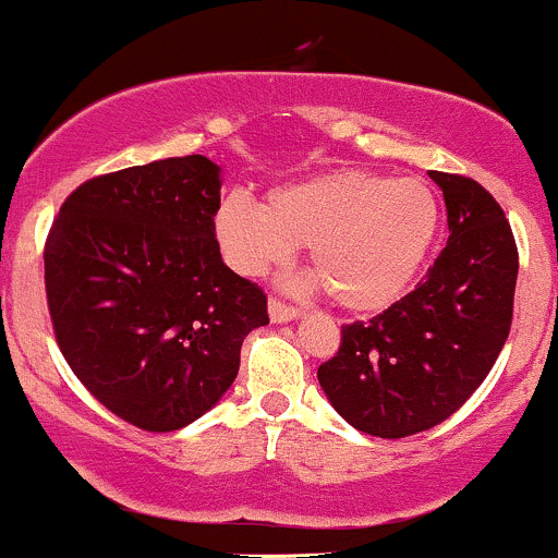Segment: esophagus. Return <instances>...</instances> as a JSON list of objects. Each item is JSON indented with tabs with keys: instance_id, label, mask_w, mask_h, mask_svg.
Segmentation results:
<instances>
[{
	"instance_id": "34e87169",
	"label": "esophagus",
	"mask_w": 558,
	"mask_h": 558,
	"mask_svg": "<svg viewBox=\"0 0 558 558\" xmlns=\"http://www.w3.org/2000/svg\"><path fill=\"white\" fill-rule=\"evenodd\" d=\"M268 316H271V322H274V324L295 322V318L300 316V308H298V305L284 303V300L271 298V300H268Z\"/></svg>"
}]
</instances>
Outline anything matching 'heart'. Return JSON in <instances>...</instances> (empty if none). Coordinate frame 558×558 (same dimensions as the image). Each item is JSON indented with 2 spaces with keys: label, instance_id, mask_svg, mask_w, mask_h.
<instances>
[{
  "label": "heart",
  "instance_id": "heart-1",
  "mask_svg": "<svg viewBox=\"0 0 558 558\" xmlns=\"http://www.w3.org/2000/svg\"><path fill=\"white\" fill-rule=\"evenodd\" d=\"M437 227L440 205L424 181L361 168L281 186L266 205L227 195L213 213V234L234 271L260 277L308 245L313 274L348 311H379L403 295Z\"/></svg>",
  "mask_w": 558,
  "mask_h": 558
}]
</instances>
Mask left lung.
<instances>
[{"mask_svg": "<svg viewBox=\"0 0 558 558\" xmlns=\"http://www.w3.org/2000/svg\"><path fill=\"white\" fill-rule=\"evenodd\" d=\"M448 208V245L414 292L342 327L318 385L374 437L416 435L466 403L496 363L514 316L519 253L496 197L474 179L429 171Z\"/></svg>", "mask_w": 558, "mask_h": 558, "instance_id": "8db88e82", "label": "left lung"}]
</instances>
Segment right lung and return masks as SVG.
<instances>
[{
  "instance_id": "1",
  "label": "right lung",
  "mask_w": 558,
  "mask_h": 558,
  "mask_svg": "<svg viewBox=\"0 0 558 558\" xmlns=\"http://www.w3.org/2000/svg\"><path fill=\"white\" fill-rule=\"evenodd\" d=\"M221 168L203 155L89 179L44 245V284L68 366L105 409L147 432L192 424L240 372L266 295L213 234Z\"/></svg>"
}]
</instances>
